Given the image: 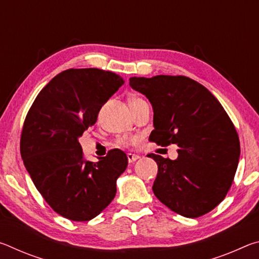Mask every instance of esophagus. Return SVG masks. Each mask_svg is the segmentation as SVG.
Returning a JSON list of instances; mask_svg holds the SVG:
<instances>
[{"label": "esophagus", "instance_id": "esophagus-1", "mask_svg": "<svg viewBox=\"0 0 259 259\" xmlns=\"http://www.w3.org/2000/svg\"><path fill=\"white\" fill-rule=\"evenodd\" d=\"M126 157H128V161H129V163H133V162L137 161V160L139 159V156H138V155L133 154V153H128V154H126Z\"/></svg>", "mask_w": 259, "mask_h": 259}]
</instances>
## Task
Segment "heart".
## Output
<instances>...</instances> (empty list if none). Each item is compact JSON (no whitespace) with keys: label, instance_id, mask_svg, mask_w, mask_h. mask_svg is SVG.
I'll use <instances>...</instances> for the list:
<instances>
[{"label":"heart","instance_id":"1","mask_svg":"<svg viewBox=\"0 0 259 259\" xmlns=\"http://www.w3.org/2000/svg\"><path fill=\"white\" fill-rule=\"evenodd\" d=\"M136 99H138V98H135V99H133L131 100V102H134V100H136ZM130 102V103H131ZM133 138H128V137H122V138H119L117 139V144H119V145H122V146H128V145H130L131 143H133Z\"/></svg>","mask_w":259,"mask_h":259}]
</instances>
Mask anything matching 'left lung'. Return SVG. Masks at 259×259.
Returning a JSON list of instances; mask_svg holds the SVG:
<instances>
[{"label":"left lung","mask_w":259,"mask_h":259,"mask_svg":"<svg viewBox=\"0 0 259 259\" xmlns=\"http://www.w3.org/2000/svg\"><path fill=\"white\" fill-rule=\"evenodd\" d=\"M154 111L150 142L177 144L178 157L148 154L157 164L153 192L172 211L196 218L225 199L238 168L239 135L218 99L199 82L183 75L131 77Z\"/></svg>","instance_id":"obj_1"}]
</instances>
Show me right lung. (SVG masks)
I'll return each mask as SVG.
<instances>
[{
	"label": "right lung",
	"mask_w": 259,
	"mask_h": 259,
	"mask_svg": "<svg viewBox=\"0 0 259 259\" xmlns=\"http://www.w3.org/2000/svg\"><path fill=\"white\" fill-rule=\"evenodd\" d=\"M124 81L98 68H69L56 75L35 98L24 121L20 154L35 187L60 216L88 222L116 194V179L128 165L114 148L88 161L78 137Z\"/></svg>",
	"instance_id": "right-lung-1"
}]
</instances>
